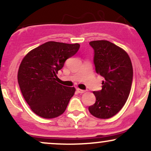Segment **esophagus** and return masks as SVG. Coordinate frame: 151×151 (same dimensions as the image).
<instances>
[{
    "instance_id": "1",
    "label": "esophagus",
    "mask_w": 151,
    "mask_h": 151,
    "mask_svg": "<svg viewBox=\"0 0 151 151\" xmlns=\"http://www.w3.org/2000/svg\"><path fill=\"white\" fill-rule=\"evenodd\" d=\"M77 91L78 93H84L85 92V91H84V90H82V89H77Z\"/></svg>"
}]
</instances>
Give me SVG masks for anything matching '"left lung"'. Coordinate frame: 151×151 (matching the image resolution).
Segmentation results:
<instances>
[{
	"instance_id": "obj_1",
	"label": "left lung",
	"mask_w": 151,
	"mask_h": 151,
	"mask_svg": "<svg viewBox=\"0 0 151 151\" xmlns=\"http://www.w3.org/2000/svg\"><path fill=\"white\" fill-rule=\"evenodd\" d=\"M93 49L96 72L104 78L102 89L93 91L96 102L89 107L93 116L109 119L116 114L127 101L133 80V67L129 55L107 40L89 42Z\"/></svg>"
}]
</instances>
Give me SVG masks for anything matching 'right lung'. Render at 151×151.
<instances>
[{
	"instance_id": "right-lung-1",
	"label": "right lung",
	"mask_w": 151,
	"mask_h": 151,
	"mask_svg": "<svg viewBox=\"0 0 151 151\" xmlns=\"http://www.w3.org/2000/svg\"><path fill=\"white\" fill-rule=\"evenodd\" d=\"M79 44L50 41L31 50L22 60L18 81L22 96L32 111L45 119L65 112L75 88L56 81L67 59L75 55Z\"/></svg>"
}]
</instances>
